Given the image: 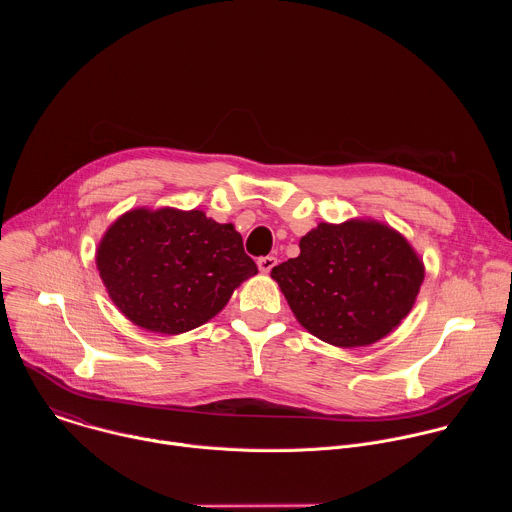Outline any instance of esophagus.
<instances>
[{
    "mask_svg": "<svg viewBox=\"0 0 512 512\" xmlns=\"http://www.w3.org/2000/svg\"><path fill=\"white\" fill-rule=\"evenodd\" d=\"M275 265H277V259H275V257H271V255L261 257V259L257 261V267H259V271H261V273H269Z\"/></svg>",
    "mask_w": 512,
    "mask_h": 512,
    "instance_id": "obj_1",
    "label": "esophagus"
}]
</instances>
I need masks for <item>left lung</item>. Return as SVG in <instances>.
<instances>
[{"mask_svg":"<svg viewBox=\"0 0 512 512\" xmlns=\"http://www.w3.org/2000/svg\"><path fill=\"white\" fill-rule=\"evenodd\" d=\"M296 320L338 346H369L411 312L425 277L423 259L375 218L320 223L300 239V255L273 267Z\"/></svg>","mask_w":512,"mask_h":512,"instance_id":"obj_1","label":"left lung"}]
</instances>
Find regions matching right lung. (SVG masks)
<instances>
[{
    "label": "right lung",
    "mask_w": 512,
    "mask_h": 512,
    "mask_svg": "<svg viewBox=\"0 0 512 512\" xmlns=\"http://www.w3.org/2000/svg\"><path fill=\"white\" fill-rule=\"evenodd\" d=\"M95 261L117 310L168 336L206 324L257 273L231 223L172 206L121 214L99 241Z\"/></svg>",
    "instance_id": "right-lung-1"
}]
</instances>
